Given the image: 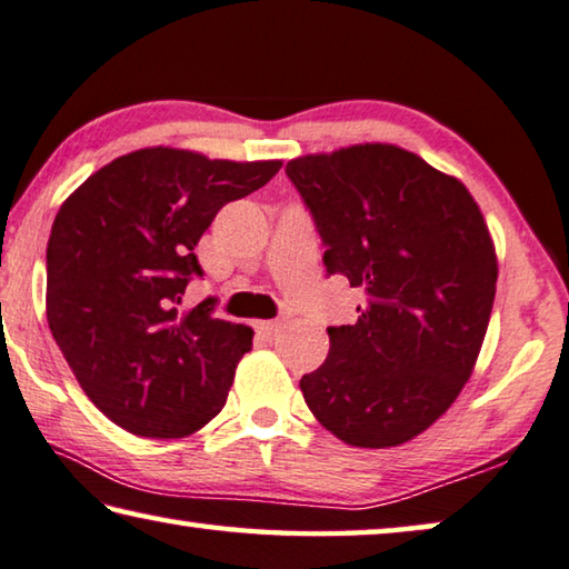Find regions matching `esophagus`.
I'll use <instances>...</instances> for the list:
<instances>
[{
	"mask_svg": "<svg viewBox=\"0 0 569 569\" xmlns=\"http://www.w3.org/2000/svg\"><path fill=\"white\" fill-rule=\"evenodd\" d=\"M278 329H281V321H256V331L260 333V337H276Z\"/></svg>",
	"mask_w": 569,
	"mask_h": 569,
	"instance_id": "obj_1",
	"label": "esophagus"
}]
</instances>
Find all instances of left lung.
<instances>
[{"label": "left lung", "mask_w": 569, "mask_h": 569, "mask_svg": "<svg viewBox=\"0 0 569 569\" xmlns=\"http://www.w3.org/2000/svg\"><path fill=\"white\" fill-rule=\"evenodd\" d=\"M327 246L323 266L365 291L351 327L301 377L323 428L357 448L402 446L461 395L489 329L496 248L461 179L395 143L286 164Z\"/></svg>", "instance_id": "left-lung-1"}]
</instances>
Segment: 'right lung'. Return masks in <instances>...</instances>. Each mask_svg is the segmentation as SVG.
Returning a JSON list of instances; mask_svg holds the SVG:
<instances>
[{"label": "right lung", "mask_w": 569, "mask_h": 569, "mask_svg": "<svg viewBox=\"0 0 569 569\" xmlns=\"http://www.w3.org/2000/svg\"><path fill=\"white\" fill-rule=\"evenodd\" d=\"M283 161L149 147L113 159L60 204L48 240V323L88 400L147 438H184L222 410L252 329L184 311L194 246L222 204Z\"/></svg>", "instance_id": "1"}]
</instances>
